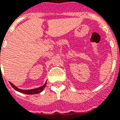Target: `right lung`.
Here are the masks:
<instances>
[{
    "label": "right lung",
    "instance_id": "obj_1",
    "mask_svg": "<svg viewBox=\"0 0 120 120\" xmlns=\"http://www.w3.org/2000/svg\"><path fill=\"white\" fill-rule=\"evenodd\" d=\"M10 85L13 87L16 90L18 91V92H22V93H24V94H38V93H40L41 92H42L44 88L46 86V84H47V82H45V83L43 84V86H40L39 88H34V89H30V90H22V89H20L18 87H16L15 85H14L12 82H9Z\"/></svg>",
    "mask_w": 120,
    "mask_h": 120
}]
</instances>
